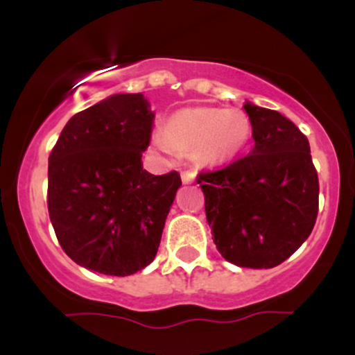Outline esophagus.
Returning <instances> with one entry per match:
<instances>
[{
	"mask_svg": "<svg viewBox=\"0 0 355 355\" xmlns=\"http://www.w3.org/2000/svg\"><path fill=\"white\" fill-rule=\"evenodd\" d=\"M195 177H197V173L191 172V170H185V172H182L183 183H191L195 180Z\"/></svg>",
	"mask_w": 355,
	"mask_h": 355,
	"instance_id": "esophagus-1",
	"label": "esophagus"
}]
</instances>
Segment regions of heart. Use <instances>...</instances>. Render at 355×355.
<instances>
[{"label": "heart", "mask_w": 355, "mask_h": 355, "mask_svg": "<svg viewBox=\"0 0 355 355\" xmlns=\"http://www.w3.org/2000/svg\"><path fill=\"white\" fill-rule=\"evenodd\" d=\"M252 137L250 118L242 110L183 108L166 121V135L157 133L153 145L162 152H191L200 164H223L245 148Z\"/></svg>", "instance_id": "heart-1"}]
</instances>
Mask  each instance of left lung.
<instances>
[{
	"label": "left lung",
	"instance_id": "obj_1",
	"mask_svg": "<svg viewBox=\"0 0 355 355\" xmlns=\"http://www.w3.org/2000/svg\"><path fill=\"white\" fill-rule=\"evenodd\" d=\"M255 146L197 183L218 252L230 263L272 268L287 260L315 225L319 177L307 137L275 110L243 105Z\"/></svg>",
	"mask_w": 355,
	"mask_h": 355
}]
</instances>
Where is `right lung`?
<instances>
[{"label": "right lung", "instance_id": "add662e5", "mask_svg": "<svg viewBox=\"0 0 355 355\" xmlns=\"http://www.w3.org/2000/svg\"><path fill=\"white\" fill-rule=\"evenodd\" d=\"M155 115L141 93L113 95L64 125L48 164V214L73 262L125 277L153 262L180 173L152 175L141 153Z\"/></svg>", "mask_w": 355, "mask_h": 355}]
</instances>
